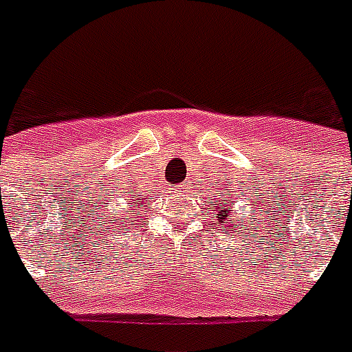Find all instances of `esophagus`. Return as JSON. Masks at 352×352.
Instances as JSON below:
<instances>
[{"instance_id":"34e87169","label":"esophagus","mask_w":352,"mask_h":352,"mask_svg":"<svg viewBox=\"0 0 352 352\" xmlns=\"http://www.w3.org/2000/svg\"><path fill=\"white\" fill-rule=\"evenodd\" d=\"M181 190H184V188H182V186H181V188H177V192H181Z\"/></svg>"}]
</instances>
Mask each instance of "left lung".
<instances>
[{
    "label": "left lung",
    "instance_id": "left-lung-1",
    "mask_svg": "<svg viewBox=\"0 0 352 352\" xmlns=\"http://www.w3.org/2000/svg\"><path fill=\"white\" fill-rule=\"evenodd\" d=\"M226 184L223 186V193H221V197L215 201V204L210 208V217H212V226H214L215 234H219V232H223V234L226 235H232V234H250L252 237H254V232H252V228L254 226H257L256 223H259V221H263L265 217H270V212L268 210H261L257 208V212L259 214H265V215H259L256 221H254V217L256 215H252V217H248V221H243L241 223L239 219H235V210H234V193L228 192V190H225ZM259 203V201H257ZM252 212H256V208L252 210ZM208 215V214H206ZM259 226H261L263 230H267L268 226H263V223H259ZM248 230L249 232H246L245 230ZM256 232H261L259 228H257ZM270 230H267V234ZM267 235H261V239H265ZM243 241H245V237H243Z\"/></svg>",
    "mask_w": 352,
    "mask_h": 352
}]
</instances>
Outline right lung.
Returning <instances> with one entry per match:
<instances>
[{"mask_svg": "<svg viewBox=\"0 0 352 352\" xmlns=\"http://www.w3.org/2000/svg\"><path fill=\"white\" fill-rule=\"evenodd\" d=\"M117 198H124L126 201V206L130 208L122 212L118 210L117 212H112L111 203ZM142 204L144 199L140 197H133L131 192H111V195L106 199V201H96L93 210H91L87 217H89V228H93V235H95L96 239L100 237L102 241H106V237L113 234H127V230H135L140 221H142ZM138 209V212H135L134 210ZM144 223V221H142Z\"/></svg>", "mask_w": 352, "mask_h": 352, "instance_id": "1", "label": "right lung"}]
</instances>
